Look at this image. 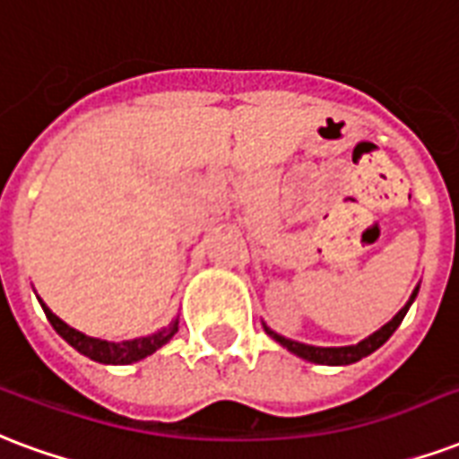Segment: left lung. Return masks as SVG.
Returning a JSON list of instances; mask_svg holds the SVG:
<instances>
[{
    "label": "left lung",
    "instance_id": "left-lung-1",
    "mask_svg": "<svg viewBox=\"0 0 459 459\" xmlns=\"http://www.w3.org/2000/svg\"><path fill=\"white\" fill-rule=\"evenodd\" d=\"M419 287L420 284H416V290L411 291L409 301L403 304L402 311L394 316L389 324H385L379 331H375L372 335H368L365 341L355 342V345H341V348H321V345H307V342H299V341H291V338H284V335L274 333L273 328L267 324H263L264 333L270 335L273 341H277L281 345V348H287L290 352H294L297 358L301 359H308V362H314V365H331V368H341V365H352V362H358V359L368 358V355H372L375 351H379L382 345H385L389 338H392V333L402 325L403 316H406V311L411 308V304L416 301V297H419Z\"/></svg>",
    "mask_w": 459,
    "mask_h": 459
}]
</instances>
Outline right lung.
<instances>
[{"label": "right lung", "instance_id": "right-lung-1", "mask_svg": "<svg viewBox=\"0 0 459 459\" xmlns=\"http://www.w3.org/2000/svg\"><path fill=\"white\" fill-rule=\"evenodd\" d=\"M40 307H43L46 318H48L50 325L56 328V333L60 335L63 341L70 342L80 355L94 359V362H101V365H131V362H138V359L148 358V355H152L155 351H160L165 342L172 341V335L178 333L179 328V318H172V324L160 328V331H155V333L143 335V338L118 342L101 341V338H91V335H84L82 331H77L73 325H67L65 321L57 318L43 301H40Z\"/></svg>", "mask_w": 459, "mask_h": 459}]
</instances>
